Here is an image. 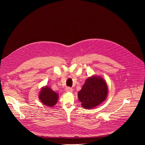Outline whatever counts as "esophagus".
<instances>
[{"instance_id":"esophagus-1","label":"esophagus","mask_w":145,"mask_h":145,"mask_svg":"<svg viewBox=\"0 0 145 145\" xmlns=\"http://www.w3.org/2000/svg\"><path fill=\"white\" fill-rule=\"evenodd\" d=\"M65 91H66V92H72L73 91V89H72V88H71V87H68L66 88Z\"/></svg>"}]
</instances>
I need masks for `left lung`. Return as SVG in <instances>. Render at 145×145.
Instances as JSON below:
<instances>
[{"mask_svg":"<svg viewBox=\"0 0 145 145\" xmlns=\"http://www.w3.org/2000/svg\"><path fill=\"white\" fill-rule=\"evenodd\" d=\"M108 93L106 82L101 77L93 76L86 81L78 92V98L84 108H93L105 101Z\"/></svg>","mask_w":145,"mask_h":145,"instance_id":"obj_1","label":"left lung"}]
</instances>
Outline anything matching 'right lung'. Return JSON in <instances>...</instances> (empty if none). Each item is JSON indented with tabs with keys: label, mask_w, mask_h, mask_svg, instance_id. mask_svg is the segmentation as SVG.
Segmentation results:
<instances>
[{
	"label": "right lung",
	"mask_w": 145,
	"mask_h": 145,
	"mask_svg": "<svg viewBox=\"0 0 145 145\" xmlns=\"http://www.w3.org/2000/svg\"><path fill=\"white\" fill-rule=\"evenodd\" d=\"M58 97V94L48 87L42 88L39 95L41 102L49 107H52L56 104Z\"/></svg>",
	"instance_id": "obj_1"
}]
</instances>
